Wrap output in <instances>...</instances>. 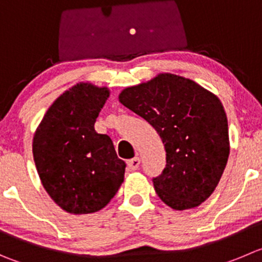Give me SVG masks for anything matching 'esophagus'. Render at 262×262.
<instances>
[{
	"label": "esophagus",
	"instance_id": "1",
	"mask_svg": "<svg viewBox=\"0 0 262 262\" xmlns=\"http://www.w3.org/2000/svg\"><path fill=\"white\" fill-rule=\"evenodd\" d=\"M127 163H128V167L131 168V170L135 171V170H138L139 166H140V158H139V157H135V158L129 159Z\"/></svg>",
	"mask_w": 262,
	"mask_h": 262
}]
</instances>
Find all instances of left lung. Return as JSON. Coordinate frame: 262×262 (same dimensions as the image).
I'll list each match as a JSON object with an SVG mask.
<instances>
[{
	"label": "left lung",
	"instance_id": "obj_1",
	"mask_svg": "<svg viewBox=\"0 0 262 262\" xmlns=\"http://www.w3.org/2000/svg\"><path fill=\"white\" fill-rule=\"evenodd\" d=\"M119 101L151 124L166 149V168L153 179L159 198L173 210L199 206L217 186L229 145L220 99L194 81L161 73L127 87Z\"/></svg>",
	"mask_w": 262,
	"mask_h": 262
}]
</instances>
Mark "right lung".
<instances>
[{
    "label": "right lung",
    "instance_id": "add662e5",
    "mask_svg": "<svg viewBox=\"0 0 262 262\" xmlns=\"http://www.w3.org/2000/svg\"><path fill=\"white\" fill-rule=\"evenodd\" d=\"M109 89L74 84L52 103L37 127L33 158L52 201L74 215L101 210L123 183L126 163L108 135L95 131Z\"/></svg>",
    "mask_w": 262,
    "mask_h": 262
}]
</instances>
